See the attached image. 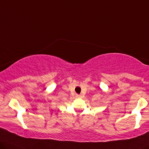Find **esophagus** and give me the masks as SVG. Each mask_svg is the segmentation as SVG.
Instances as JSON below:
<instances>
[{"label":"esophagus","instance_id":"esophagus-1","mask_svg":"<svg viewBox=\"0 0 149 149\" xmlns=\"http://www.w3.org/2000/svg\"><path fill=\"white\" fill-rule=\"evenodd\" d=\"M75 97H76L77 98H80V97H81V96H80V95L76 94V96H75Z\"/></svg>","mask_w":149,"mask_h":149}]
</instances>
